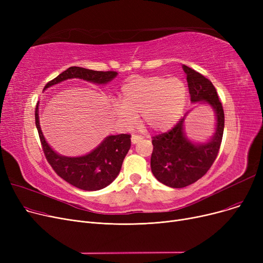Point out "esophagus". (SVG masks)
Here are the masks:
<instances>
[{
    "instance_id": "34e87169",
    "label": "esophagus",
    "mask_w": 263,
    "mask_h": 263,
    "mask_svg": "<svg viewBox=\"0 0 263 263\" xmlns=\"http://www.w3.org/2000/svg\"><path fill=\"white\" fill-rule=\"evenodd\" d=\"M142 139H143V136H141V135H136V134H133V135L131 136V142H132L133 144H136L137 142L141 141Z\"/></svg>"
}]
</instances>
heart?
I'll return each mask as SVG.
<instances>
[{"label":"heart","mask_w":263,"mask_h":263,"mask_svg":"<svg viewBox=\"0 0 263 263\" xmlns=\"http://www.w3.org/2000/svg\"><path fill=\"white\" fill-rule=\"evenodd\" d=\"M121 103L113 104V112L124 126L131 127L141 113L142 121L154 131L170 130L180 118L186 103V86L176 78H137L123 84Z\"/></svg>","instance_id":"heart-1"}]
</instances>
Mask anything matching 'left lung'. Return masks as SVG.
<instances>
[{"label":"left lung","mask_w":263,"mask_h":263,"mask_svg":"<svg viewBox=\"0 0 263 263\" xmlns=\"http://www.w3.org/2000/svg\"><path fill=\"white\" fill-rule=\"evenodd\" d=\"M182 68L186 74L192 103H206L213 108L216 129L209 142L192 143L183 131L184 118L190 113L187 112L170 131L153 137L151 172L161 183L174 189L196 182L210 170L222 144L225 124L223 105L212 82L185 65Z\"/></svg>","instance_id":"8db88e82"}]
</instances>
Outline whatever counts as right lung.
<instances>
[{
	"mask_svg": "<svg viewBox=\"0 0 263 263\" xmlns=\"http://www.w3.org/2000/svg\"><path fill=\"white\" fill-rule=\"evenodd\" d=\"M116 76V71H95L73 66L48 82L44 89L73 78L97 84H106ZM35 123L45 157L53 171L68 183L84 191H98L112 183L118 176L123 159L131 147L130 134L109 135L86 156L64 157L55 153L45 140L39 124L38 104L35 108Z\"/></svg>",
	"mask_w": 263,
	"mask_h": 263,
	"instance_id": "add662e5",
	"label": "right lung"
}]
</instances>
